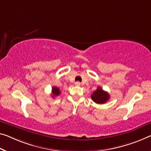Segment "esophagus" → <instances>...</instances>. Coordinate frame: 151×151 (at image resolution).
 Here are the masks:
<instances>
[{
  "instance_id": "esophagus-1",
  "label": "esophagus",
  "mask_w": 151,
  "mask_h": 151,
  "mask_svg": "<svg viewBox=\"0 0 151 151\" xmlns=\"http://www.w3.org/2000/svg\"><path fill=\"white\" fill-rule=\"evenodd\" d=\"M75 84H76V86H80L81 83H80V82H76L75 83Z\"/></svg>"
}]
</instances>
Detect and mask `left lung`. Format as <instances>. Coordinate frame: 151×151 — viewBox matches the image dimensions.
I'll use <instances>...</instances> for the list:
<instances>
[{
  "label": "left lung",
  "instance_id": "obj_1",
  "mask_svg": "<svg viewBox=\"0 0 151 151\" xmlns=\"http://www.w3.org/2000/svg\"><path fill=\"white\" fill-rule=\"evenodd\" d=\"M110 98L109 94L107 92L105 91L99 86L97 89L91 95L92 101L97 104H104L109 101Z\"/></svg>",
  "mask_w": 151,
  "mask_h": 151
}]
</instances>
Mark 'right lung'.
I'll use <instances>...</instances> for the list:
<instances>
[{"mask_svg": "<svg viewBox=\"0 0 151 151\" xmlns=\"http://www.w3.org/2000/svg\"><path fill=\"white\" fill-rule=\"evenodd\" d=\"M60 93H61V91H60L59 88H57L56 86L52 88V95L51 96L52 98H55V96H59Z\"/></svg>", "mask_w": 151, "mask_h": 151, "instance_id": "add662e5", "label": "right lung"}]
</instances>
